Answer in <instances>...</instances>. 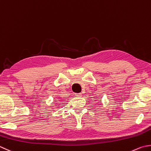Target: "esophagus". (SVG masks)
<instances>
[{
	"label": "esophagus",
	"instance_id": "esophagus-1",
	"mask_svg": "<svg viewBox=\"0 0 151 151\" xmlns=\"http://www.w3.org/2000/svg\"><path fill=\"white\" fill-rule=\"evenodd\" d=\"M75 95L77 96H82V94L81 93H76Z\"/></svg>",
	"mask_w": 151,
	"mask_h": 151
}]
</instances>
